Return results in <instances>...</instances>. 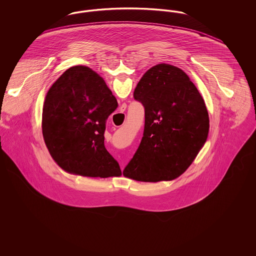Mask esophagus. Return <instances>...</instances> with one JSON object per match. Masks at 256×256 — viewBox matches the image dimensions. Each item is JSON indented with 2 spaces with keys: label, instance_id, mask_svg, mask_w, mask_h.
<instances>
[{
  "label": "esophagus",
  "instance_id": "obj_1",
  "mask_svg": "<svg viewBox=\"0 0 256 256\" xmlns=\"http://www.w3.org/2000/svg\"><path fill=\"white\" fill-rule=\"evenodd\" d=\"M126 104H122V106H121V108H120V112L124 113V110H126Z\"/></svg>",
  "mask_w": 256,
  "mask_h": 256
}]
</instances>
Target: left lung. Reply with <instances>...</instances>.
Returning a JSON list of instances; mask_svg holds the SVG:
<instances>
[{
	"label": "left lung",
	"mask_w": 256,
	"mask_h": 256,
	"mask_svg": "<svg viewBox=\"0 0 256 256\" xmlns=\"http://www.w3.org/2000/svg\"><path fill=\"white\" fill-rule=\"evenodd\" d=\"M134 97L144 106L145 128L122 174L142 182L178 178L206 142L209 117L204 98L187 74L166 63L144 74Z\"/></svg>",
	"instance_id": "8db88e82"
}]
</instances>
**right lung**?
<instances>
[{
	"label": "right lung",
	"instance_id": "add662e5",
	"mask_svg": "<svg viewBox=\"0 0 256 256\" xmlns=\"http://www.w3.org/2000/svg\"><path fill=\"white\" fill-rule=\"evenodd\" d=\"M117 106L104 78L86 66L69 68L50 86L43 104L42 132L61 169L89 178L122 174L104 135L106 121Z\"/></svg>",
	"mask_w": 256,
	"mask_h": 256
}]
</instances>
